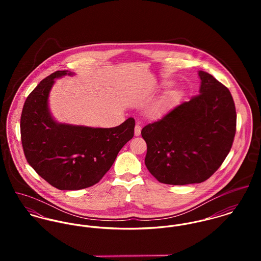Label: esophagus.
Instances as JSON below:
<instances>
[{
  "mask_svg": "<svg viewBox=\"0 0 261 261\" xmlns=\"http://www.w3.org/2000/svg\"><path fill=\"white\" fill-rule=\"evenodd\" d=\"M141 130H142V127L139 125V123H137L135 126V136L139 137L141 135Z\"/></svg>",
  "mask_w": 261,
  "mask_h": 261,
  "instance_id": "34e87169",
  "label": "esophagus"
}]
</instances>
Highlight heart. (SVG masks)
I'll return each instance as SVG.
<instances>
[{
	"mask_svg": "<svg viewBox=\"0 0 261 261\" xmlns=\"http://www.w3.org/2000/svg\"><path fill=\"white\" fill-rule=\"evenodd\" d=\"M180 98V90L177 88L166 91L156 101H154L149 110V114L152 118H160L170 112Z\"/></svg>",
	"mask_w": 261,
	"mask_h": 261,
	"instance_id": "1",
	"label": "heart"
}]
</instances>
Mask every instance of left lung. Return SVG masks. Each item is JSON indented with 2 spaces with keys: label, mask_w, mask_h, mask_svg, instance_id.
Instances as JSON below:
<instances>
[{
  "label": "left lung",
  "mask_w": 261,
  "mask_h": 261,
  "mask_svg": "<svg viewBox=\"0 0 261 261\" xmlns=\"http://www.w3.org/2000/svg\"><path fill=\"white\" fill-rule=\"evenodd\" d=\"M199 94L142 129L145 164L161 183L188 185L209 179L229 153L236 132V111L227 87L199 71Z\"/></svg>",
  "instance_id": "left-lung-1"
}]
</instances>
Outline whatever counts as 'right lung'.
<instances>
[{"label": "right lung", "mask_w": 261, "mask_h": 261, "mask_svg": "<svg viewBox=\"0 0 261 261\" xmlns=\"http://www.w3.org/2000/svg\"><path fill=\"white\" fill-rule=\"evenodd\" d=\"M56 71L28 95L21 114V141L29 165L51 186L80 190L98 183L121 148L134 137L135 119L102 128L57 122L48 98L55 79L73 75Z\"/></svg>", "instance_id": "add662e5"}]
</instances>
